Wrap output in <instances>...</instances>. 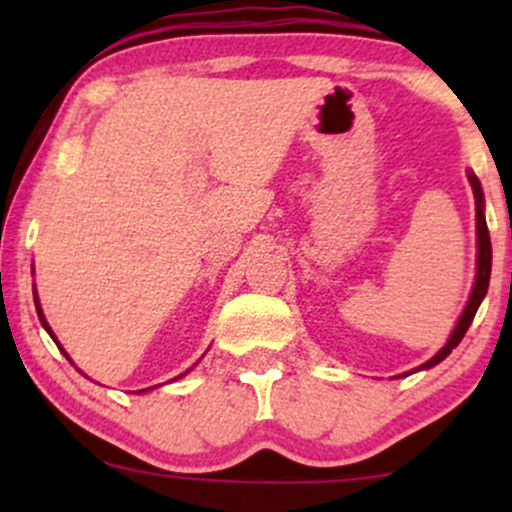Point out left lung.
<instances>
[{"mask_svg": "<svg viewBox=\"0 0 512 512\" xmlns=\"http://www.w3.org/2000/svg\"><path fill=\"white\" fill-rule=\"evenodd\" d=\"M467 178H469V185H472V192H474V207H477V276H474L472 293H469V301H467V305H464L460 320L455 322V330L450 332L448 342L443 344V349H440L436 356L428 358L426 363H421L419 368L409 370V373H402V378H404V375L419 373V370H428V368L438 366L443 358H448L450 351L462 342L464 332L469 330V325H472V320H474V315H477L481 301H484L486 291H489L491 238H489V228H486V216H484V207H486V204H484V190H481V182H479L477 175L472 173V170H467Z\"/></svg>", "mask_w": 512, "mask_h": 512, "instance_id": "left-lung-1", "label": "left lung"}]
</instances>
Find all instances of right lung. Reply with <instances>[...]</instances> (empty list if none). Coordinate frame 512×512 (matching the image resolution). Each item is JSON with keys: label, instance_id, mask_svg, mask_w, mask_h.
<instances>
[{"label": "right lung", "instance_id": "add662e5", "mask_svg": "<svg viewBox=\"0 0 512 512\" xmlns=\"http://www.w3.org/2000/svg\"><path fill=\"white\" fill-rule=\"evenodd\" d=\"M33 301H35V310H38V317H40V325H43V327H45V332H48V334H50V337H52V339H55V344H57V346H60V351H62V354L69 358V354H67V351H64V349H62V344H60V342H57L55 332H52V327L48 325V320H45V313H43V308H40V301H38V291H35V284H33ZM199 361H202V358H199ZM199 361H197V363H199ZM69 363H74V361H72V358H69ZM197 363H195V366H197ZM195 366H192V368H195ZM192 368H190V370H192ZM190 370H185V373H182V375H187V373H190ZM182 375H178V378H182ZM178 378H173V380H178ZM146 390H154V387H146ZM146 390H139V392H146Z\"/></svg>", "mask_w": 512, "mask_h": 512}]
</instances>
